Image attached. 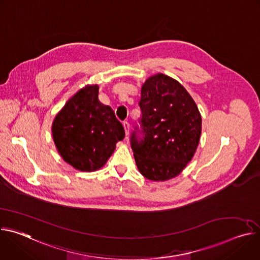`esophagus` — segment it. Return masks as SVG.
I'll return each mask as SVG.
<instances>
[{"label":"esophagus","mask_w":260,"mask_h":260,"mask_svg":"<svg viewBox=\"0 0 260 260\" xmlns=\"http://www.w3.org/2000/svg\"><path fill=\"white\" fill-rule=\"evenodd\" d=\"M123 127H124V131H125V135L127 136L129 134V123L127 121H124L123 122Z\"/></svg>","instance_id":"1"}]
</instances>
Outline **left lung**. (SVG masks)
Listing matches in <instances>:
<instances>
[{
  "label": "left lung",
  "instance_id": "1",
  "mask_svg": "<svg viewBox=\"0 0 260 260\" xmlns=\"http://www.w3.org/2000/svg\"><path fill=\"white\" fill-rule=\"evenodd\" d=\"M139 106L141 131L133 132L131 145L140 173L151 181L178 176L200 142L202 116L196 102L177 80L156 74L143 84Z\"/></svg>",
  "mask_w": 260,
  "mask_h": 260
}]
</instances>
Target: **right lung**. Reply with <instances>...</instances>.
Instances as JSON below:
<instances>
[{
  "instance_id": "add662e5",
  "label": "right lung",
  "mask_w": 260,
  "mask_h": 260,
  "mask_svg": "<svg viewBox=\"0 0 260 260\" xmlns=\"http://www.w3.org/2000/svg\"><path fill=\"white\" fill-rule=\"evenodd\" d=\"M125 136L113 110L99 101V86L87 85L56 114L52 138L62 159L82 172L101 169Z\"/></svg>"
}]
</instances>
